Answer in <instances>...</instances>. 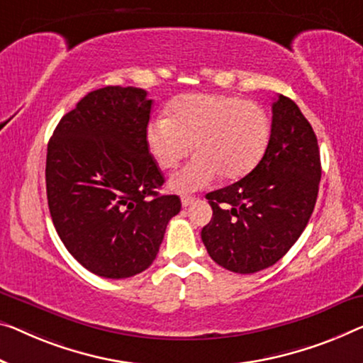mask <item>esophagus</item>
<instances>
[{
	"mask_svg": "<svg viewBox=\"0 0 363 363\" xmlns=\"http://www.w3.org/2000/svg\"><path fill=\"white\" fill-rule=\"evenodd\" d=\"M181 202H182V207H189V205H192L194 202H196V199L191 197V196H184L181 199Z\"/></svg>",
	"mask_w": 363,
	"mask_h": 363,
	"instance_id": "esophagus-1",
	"label": "esophagus"
}]
</instances>
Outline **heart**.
Masks as SVG:
<instances>
[{
  "label": "heart",
  "mask_w": 363,
  "mask_h": 363,
  "mask_svg": "<svg viewBox=\"0 0 363 363\" xmlns=\"http://www.w3.org/2000/svg\"><path fill=\"white\" fill-rule=\"evenodd\" d=\"M147 145L163 169L187 158L192 143L199 153L169 179L171 191L196 192L220 174L240 179L266 153L270 138L267 112L257 102L228 94H186L147 125Z\"/></svg>",
  "instance_id": "1"
}]
</instances>
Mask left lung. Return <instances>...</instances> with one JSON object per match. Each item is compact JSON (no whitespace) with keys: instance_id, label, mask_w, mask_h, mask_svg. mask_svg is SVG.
Wrapping results in <instances>:
<instances>
[{"instance_id":"1","label":"left lung","mask_w":363,"mask_h":363,"mask_svg":"<svg viewBox=\"0 0 363 363\" xmlns=\"http://www.w3.org/2000/svg\"><path fill=\"white\" fill-rule=\"evenodd\" d=\"M321 181L316 135L298 106L279 94L266 153L250 174L208 192L213 216L202 241L218 266L254 274L274 266L298 240Z\"/></svg>"}]
</instances>
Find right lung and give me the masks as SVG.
<instances>
[{"mask_svg": "<svg viewBox=\"0 0 363 363\" xmlns=\"http://www.w3.org/2000/svg\"><path fill=\"white\" fill-rule=\"evenodd\" d=\"M153 101L133 86L91 91L65 113L47 148V200L68 252L99 277H133L153 264L181 199L147 145Z\"/></svg>", "mask_w": 363, "mask_h": 363, "instance_id": "add662e5", "label": "right lung"}]
</instances>
